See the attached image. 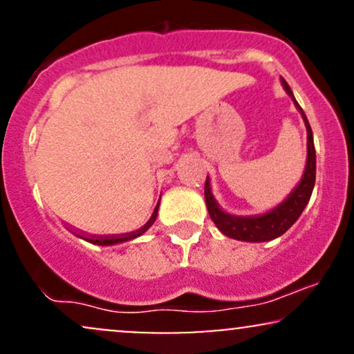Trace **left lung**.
I'll return each instance as SVG.
<instances>
[{
    "label": "left lung",
    "mask_w": 354,
    "mask_h": 354,
    "mask_svg": "<svg viewBox=\"0 0 354 354\" xmlns=\"http://www.w3.org/2000/svg\"><path fill=\"white\" fill-rule=\"evenodd\" d=\"M283 86L286 89L288 95L295 100L293 91L288 86V83L284 80ZM296 108L301 113L304 124H306L308 131V158H306V168H304V174L299 181V185L293 189V193L284 200L281 205L276 206L274 209H271L270 213L261 214V216H233V214L225 213L218 206L216 200L211 194L209 188V180L206 178L205 183V200L206 206H208V213L211 219L214 221L216 228L221 231L226 236L233 239H241V241H268V239H274L281 236L283 233H286L291 226L295 225L296 219L299 218V214L303 213L304 206L310 201L313 188H315V180H316V153H315V143H313V131L311 126L308 123L306 115L298 104V101L295 100Z\"/></svg>",
    "instance_id": "8db88e82"
}]
</instances>
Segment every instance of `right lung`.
Listing matches in <instances>:
<instances>
[{
    "label": "right lung",
    "mask_w": 354,
    "mask_h": 354,
    "mask_svg": "<svg viewBox=\"0 0 354 354\" xmlns=\"http://www.w3.org/2000/svg\"><path fill=\"white\" fill-rule=\"evenodd\" d=\"M158 206H160V203H158L156 208H154L151 218L148 219V223H146L145 226H141L140 230L131 231V233H124V234H108V236H96V234H95V236H93V234H91V236H86V234H81V238L86 239V241H89V243H93V245H103V246H106V245H116V243L129 241V239L141 236V234H143L145 231H148L149 228H151V225L154 223V219H156V214H158Z\"/></svg>",
    "instance_id": "1"
}]
</instances>
